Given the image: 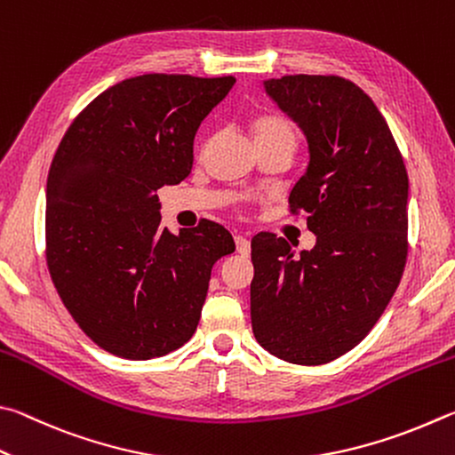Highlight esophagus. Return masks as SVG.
Instances as JSON below:
<instances>
[{"mask_svg":"<svg viewBox=\"0 0 455 455\" xmlns=\"http://www.w3.org/2000/svg\"><path fill=\"white\" fill-rule=\"evenodd\" d=\"M235 250H237V253H242V256H248V253L251 251V243L248 237L235 235Z\"/></svg>","mask_w":455,"mask_h":455,"instance_id":"obj_1","label":"esophagus"}]
</instances>
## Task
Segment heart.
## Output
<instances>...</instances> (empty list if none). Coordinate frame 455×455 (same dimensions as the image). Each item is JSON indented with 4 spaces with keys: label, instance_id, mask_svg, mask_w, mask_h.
Wrapping results in <instances>:
<instances>
[{
    "label": "heart",
    "instance_id": "heart-1",
    "mask_svg": "<svg viewBox=\"0 0 455 455\" xmlns=\"http://www.w3.org/2000/svg\"><path fill=\"white\" fill-rule=\"evenodd\" d=\"M253 138L256 140H266V138H277V135H288V138H293V130L290 122H285L283 117L277 116H267V117H259L256 124H253Z\"/></svg>",
    "mask_w": 455,
    "mask_h": 455
}]
</instances>
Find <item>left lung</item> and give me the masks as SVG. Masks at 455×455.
Segmentation results:
<instances>
[{
	"label": "left lung",
	"instance_id": "1",
	"mask_svg": "<svg viewBox=\"0 0 455 455\" xmlns=\"http://www.w3.org/2000/svg\"><path fill=\"white\" fill-rule=\"evenodd\" d=\"M299 125L309 164L290 194L315 234L299 251L275 234L251 240V330L283 362L320 365L368 336L408 258V172L376 103L338 76L266 79Z\"/></svg>",
	"mask_w": 455,
	"mask_h": 455
}]
</instances>
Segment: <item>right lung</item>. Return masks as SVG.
I'll return each instance as SVG.
<instances>
[{"label": "right lung", "mask_w": 455, "mask_h": 455, "mask_svg": "<svg viewBox=\"0 0 455 455\" xmlns=\"http://www.w3.org/2000/svg\"><path fill=\"white\" fill-rule=\"evenodd\" d=\"M235 77L146 74L100 93L63 135L47 175L45 256L63 306L92 341L149 360L194 336L212 267L232 234L204 220L159 229L162 186L186 180L194 138Z\"/></svg>", "instance_id": "obj_1"}]
</instances>
